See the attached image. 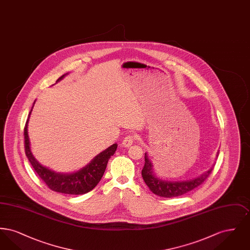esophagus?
Wrapping results in <instances>:
<instances>
[{
	"label": "esophagus",
	"mask_w": 250,
	"mask_h": 250,
	"mask_svg": "<svg viewBox=\"0 0 250 250\" xmlns=\"http://www.w3.org/2000/svg\"><path fill=\"white\" fill-rule=\"evenodd\" d=\"M134 140H135V138L133 136L127 135L126 137L124 138V140L122 142V146L123 147H129L134 143Z\"/></svg>",
	"instance_id": "34e87169"
}]
</instances>
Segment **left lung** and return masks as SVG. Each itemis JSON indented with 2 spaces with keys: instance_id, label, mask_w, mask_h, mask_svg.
Returning <instances> with one entry per match:
<instances>
[{
  "instance_id": "obj_1",
  "label": "left lung",
  "mask_w": 250,
  "mask_h": 250,
  "mask_svg": "<svg viewBox=\"0 0 250 250\" xmlns=\"http://www.w3.org/2000/svg\"><path fill=\"white\" fill-rule=\"evenodd\" d=\"M218 156V153L216 157ZM144 167L142 170V175L143 180L147 187L150 188L154 194L164 197V198H173L182 196L189 191L193 190L207 179L212 172L214 166L210 167L208 170L203 172L200 176L189 180H183V181H168L164 179L159 178L155 175L154 171V166L147 153L144 155Z\"/></svg>"
}]
</instances>
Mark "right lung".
I'll return each instance as SVG.
<instances>
[{
    "instance_id": "obj_1",
    "label": "right lung",
    "mask_w": 250,
    "mask_h": 250,
    "mask_svg": "<svg viewBox=\"0 0 250 250\" xmlns=\"http://www.w3.org/2000/svg\"><path fill=\"white\" fill-rule=\"evenodd\" d=\"M68 73L63 74L56 81V83L61 82ZM36 101L34 102L35 105ZM29 113V117L26 122L24 128V140H25V154L28 157L31 165L36 170L37 175L42 179L45 184L51 190L63 194L70 195H82L88 193L89 191L94 189L96 185L102 178L105 169L107 167V161L110 156L114 155L118 144L114 143L111 146L107 147L104 151L95 155V157L88 163L86 166L80 168L77 171L73 172H57L47 167L41 165L36 157L33 155L30 146V140L28 136V123L29 118L32 113L33 107Z\"/></svg>"
}]
</instances>
